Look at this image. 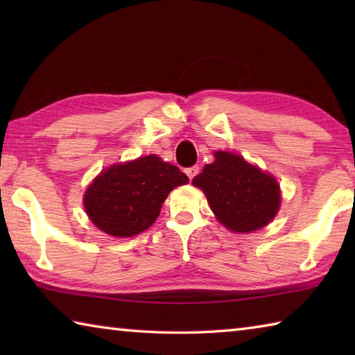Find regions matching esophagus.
Segmentation results:
<instances>
[{
    "instance_id": "1",
    "label": "esophagus",
    "mask_w": 355,
    "mask_h": 355,
    "mask_svg": "<svg viewBox=\"0 0 355 355\" xmlns=\"http://www.w3.org/2000/svg\"><path fill=\"white\" fill-rule=\"evenodd\" d=\"M184 172H186V175L189 177V180H192V178H194V177L197 175V173H199V167L192 166V167H188V169H186Z\"/></svg>"
}]
</instances>
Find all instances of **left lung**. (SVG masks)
Returning <instances> with one entry per match:
<instances>
[{"mask_svg": "<svg viewBox=\"0 0 355 355\" xmlns=\"http://www.w3.org/2000/svg\"><path fill=\"white\" fill-rule=\"evenodd\" d=\"M192 184L207 196L222 225L235 233L266 227L280 208V186L271 173L250 164L241 155L214 152Z\"/></svg>", "mask_w": 355, "mask_h": 355, "instance_id": "obj_1", "label": "left lung"}]
</instances>
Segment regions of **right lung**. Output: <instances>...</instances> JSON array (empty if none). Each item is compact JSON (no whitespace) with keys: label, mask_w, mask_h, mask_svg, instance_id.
Here are the masks:
<instances>
[{"label":"right lung","mask_w":355,"mask_h":355,"mask_svg":"<svg viewBox=\"0 0 355 355\" xmlns=\"http://www.w3.org/2000/svg\"><path fill=\"white\" fill-rule=\"evenodd\" d=\"M188 182L177 166L156 155L142 156L101 171L84 192V209L101 232L130 238L147 230L169 192Z\"/></svg>","instance_id":"right-lung-1"}]
</instances>
